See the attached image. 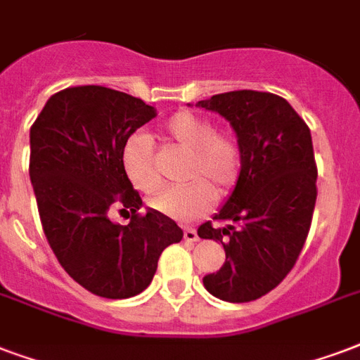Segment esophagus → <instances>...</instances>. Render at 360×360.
Wrapping results in <instances>:
<instances>
[{
    "instance_id": "1",
    "label": "esophagus",
    "mask_w": 360,
    "mask_h": 360,
    "mask_svg": "<svg viewBox=\"0 0 360 360\" xmlns=\"http://www.w3.org/2000/svg\"><path fill=\"white\" fill-rule=\"evenodd\" d=\"M184 239L188 243H195L199 241V235H197V231L193 228H186L184 229Z\"/></svg>"
}]
</instances>
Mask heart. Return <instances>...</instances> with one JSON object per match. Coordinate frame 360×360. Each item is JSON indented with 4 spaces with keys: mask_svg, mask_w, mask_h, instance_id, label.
Instances as JSON below:
<instances>
[{
    "mask_svg": "<svg viewBox=\"0 0 360 360\" xmlns=\"http://www.w3.org/2000/svg\"><path fill=\"white\" fill-rule=\"evenodd\" d=\"M170 139L191 151L184 186H172L150 201L151 209L180 221L195 220L212 209L218 193H228L239 180L241 148L233 134L214 131V123L201 113L180 110L165 121ZM121 167L136 190L153 193L161 188L155 169L153 142L146 132H132L121 146Z\"/></svg>",
    "mask_w": 360,
    "mask_h": 360,
    "instance_id": "obj_1",
    "label": "heart"
}]
</instances>
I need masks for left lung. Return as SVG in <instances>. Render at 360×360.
<instances>
[{
  "label": "left lung",
  "instance_id": "obj_1",
  "mask_svg": "<svg viewBox=\"0 0 360 360\" xmlns=\"http://www.w3.org/2000/svg\"><path fill=\"white\" fill-rule=\"evenodd\" d=\"M195 106L228 119L241 148V172L214 220L199 226L201 239L220 241L226 262L202 277L212 296L243 304L273 290L292 269L311 226L317 165L309 127L277 94L231 91ZM238 228H234V224Z\"/></svg>",
  "mask_w": 360,
  "mask_h": 360
}]
</instances>
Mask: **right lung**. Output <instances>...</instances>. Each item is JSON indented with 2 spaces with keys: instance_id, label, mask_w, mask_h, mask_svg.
I'll return each mask as SVG.
<instances>
[{
  "instance_id": "add662e5",
  "label": "right lung",
  "mask_w": 360,
  "mask_h": 360,
  "mask_svg": "<svg viewBox=\"0 0 360 360\" xmlns=\"http://www.w3.org/2000/svg\"><path fill=\"white\" fill-rule=\"evenodd\" d=\"M158 115L140 98L100 85L53 94L30 129V180L49 245L66 273L110 300L148 288L165 248L182 241L176 221L139 214V191L121 167V146ZM133 212L127 226L107 218L112 204Z\"/></svg>"
}]
</instances>
